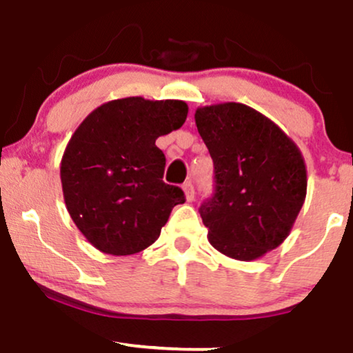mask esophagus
Masks as SVG:
<instances>
[{"label": "esophagus", "instance_id": "esophagus-1", "mask_svg": "<svg viewBox=\"0 0 353 353\" xmlns=\"http://www.w3.org/2000/svg\"><path fill=\"white\" fill-rule=\"evenodd\" d=\"M183 190H185L186 201H193L194 200V190H193L192 181H186V183L183 185Z\"/></svg>", "mask_w": 353, "mask_h": 353}]
</instances>
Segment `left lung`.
Listing matches in <instances>:
<instances>
[{"instance_id":"obj_1","label":"left lung","mask_w":353,"mask_h":353,"mask_svg":"<svg viewBox=\"0 0 353 353\" xmlns=\"http://www.w3.org/2000/svg\"><path fill=\"white\" fill-rule=\"evenodd\" d=\"M194 122L214 165V193L200 206L211 246L239 261L276 250L307 192L297 145L272 120L238 102L200 107Z\"/></svg>"}]
</instances>
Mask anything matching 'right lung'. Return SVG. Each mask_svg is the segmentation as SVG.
<instances>
[{
	"mask_svg": "<svg viewBox=\"0 0 353 353\" xmlns=\"http://www.w3.org/2000/svg\"><path fill=\"white\" fill-rule=\"evenodd\" d=\"M183 101L117 99L102 103L70 137L61 161L68 211L99 251L128 256L159 239L183 190L163 181L155 140L185 123Z\"/></svg>",
	"mask_w": 353,
	"mask_h": 353,
	"instance_id": "obj_1",
	"label": "right lung"
}]
</instances>
